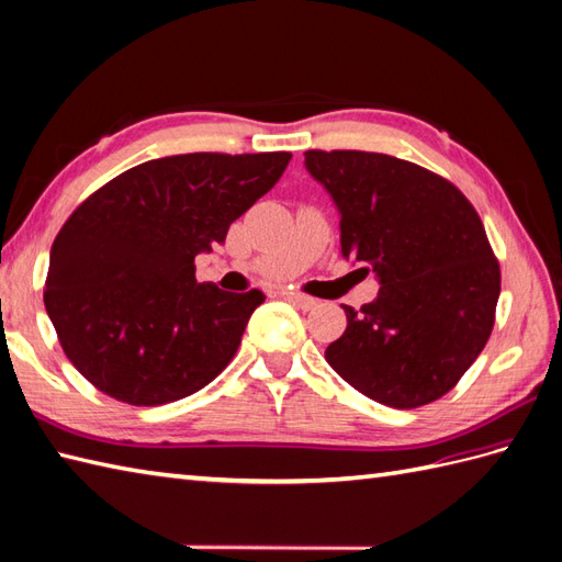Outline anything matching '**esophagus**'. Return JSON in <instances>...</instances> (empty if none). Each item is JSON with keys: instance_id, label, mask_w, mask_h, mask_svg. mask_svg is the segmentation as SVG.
<instances>
[{"instance_id": "1", "label": "esophagus", "mask_w": 562, "mask_h": 562, "mask_svg": "<svg viewBox=\"0 0 562 562\" xmlns=\"http://www.w3.org/2000/svg\"><path fill=\"white\" fill-rule=\"evenodd\" d=\"M289 297H291V303L295 307H300V310H314V307H317V303H319V300H314V297H310L305 293H291Z\"/></svg>"}]
</instances>
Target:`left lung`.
I'll return each instance as SVG.
<instances>
[{
  "instance_id": "8db88e82",
  "label": "left lung",
  "mask_w": 562,
  "mask_h": 562,
  "mask_svg": "<svg viewBox=\"0 0 562 562\" xmlns=\"http://www.w3.org/2000/svg\"><path fill=\"white\" fill-rule=\"evenodd\" d=\"M305 167L340 212V252L376 271L379 295L352 310L326 362L381 405L439 401L484 350L501 267L460 190L419 164L360 149H307Z\"/></svg>"
}]
</instances>
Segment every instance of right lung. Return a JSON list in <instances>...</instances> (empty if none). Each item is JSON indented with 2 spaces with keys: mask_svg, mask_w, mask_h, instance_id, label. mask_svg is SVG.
Instances as JSON below:
<instances>
[{
  "mask_svg": "<svg viewBox=\"0 0 562 562\" xmlns=\"http://www.w3.org/2000/svg\"><path fill=\"white\" fill-rule=\"evenodd\" d=\"M291 157L153 159L78 204L52 245L45 307L66 358L94 389L153 407L224 372L265 293L198 283L195 255L226 240Z\"/></svg>",
  "mask_w": 562,
  "mask_h": 562,
  "instance_id": "obj_1",
  "label": "right lung"
}]
</instances>
